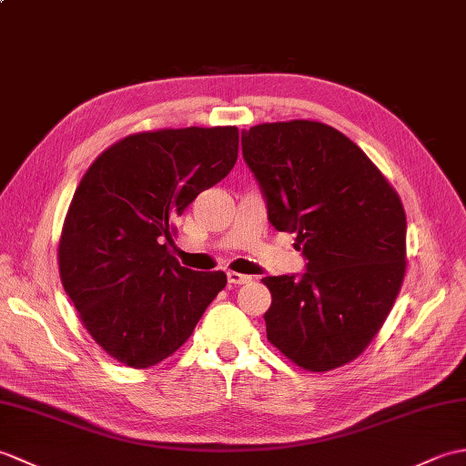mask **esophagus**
<instances>
[{
	"instance_id": "34e87169",
	"label": "esophagus",
	"mask_w": 466,
	"mask_h": 466,
	"mask_svg": "<svg viewBox=\"0 0 466 466\" xmlns=\"http://www.w3.org/2000/svg\"><path fill=\"white\" fill-rule=\"evenodd\" d=\"M226 276H228V284H234V286H240V284H246V282L252 280L250 276L240 274V272H228Z\"/></svg>"
}]
</instances>
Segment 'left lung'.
<instances>
[{
  "label": "left lung",
  "instance_id": "8db88e82",
  "mask_svg": "<svg viewBox=\"0 0 466 466\" xmlns=\"http://www.w3.org/2000/svg\"><path fill=\"white\" fill-rule=\"evenodd\" d=\"M279 232L296 234L302 274L266 276V336L306 370L354 360L389 316L407 268V216L369 156L334 127L292 120L242 130Z\"/></svg>",
  "mask_w": 466,
  "mask_h": 466
}]
</instances>
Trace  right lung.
Masks as SVG:
<instances>
[{
  "mask_svg": "<svg viewBox=\"0 0 466 466\" xmlns=\"http://www.w3.org/2000/svg\"><path fill=\"white\" fill-rule=\"evenodd\" d=\"M238 127H182L124 137L97 157L69 204L59 238L64 290L102 349L132 369L190 339L224 272H198L167 252L174 222L230 174Z\"/></svg>",
  "mask_w": 466,
  "mask_h": 466,
  "instance_id": "obj_1",
  "label": "right lung"
}]
</instances>
